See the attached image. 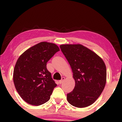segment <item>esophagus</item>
Returning a JSON list of instances; mask_svg holds the SVG:
<instances>
[{
	"label": "esophagus",
	"mask_w": 122,
	"mask_h": 122,
	"mask_svg": "<svg viewBox=\"0 0 122 122\" xmlns=\"http://www.w3.org/2000/svg\"><path fill=\"white\" fill-rule=\"evenodd\" d=\"M64 80H65V77H62L61 78V80H60L59 81H58L59 82V84H62V82L64 81Z\"/></svg>",
	"instance_id": "obj_1"
}]
</instances>
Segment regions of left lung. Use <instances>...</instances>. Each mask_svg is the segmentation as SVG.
<instances>
[{
	"label": "left lung",
	"mask_w": 122,
	"mask_h": 122,
	"mask_svg": "<svg viewBox=\"0 0 122 122\" xmlns=\"http://www.w3.org/2000/svg\"><path fill=\"white\" fill-rule=\"evenodd\" d=\"M61 51L72 68L75 86L67 94V100L78 108L93 104L100 96L106 83L104 61L96 53L81 45H62Z\"/></svg>",
	"instance_id": "left-lung-1"
}]
</instances>
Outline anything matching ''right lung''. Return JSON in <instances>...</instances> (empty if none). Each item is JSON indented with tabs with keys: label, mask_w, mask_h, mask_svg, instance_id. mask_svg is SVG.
Wrapping results in <instances>:
<instances>
[{
	"label": "right lung",
	"mask_w": 122,
	"mask_h": 122,
	"mask_svg": "<svg viewBox=\"0 0 122 122\" xmlns=\"http://www.w3.org/2000/svg\"><path fill=\"white\" fill-rule=\"evenodd\" d=\"M60 49L56 44L42 42L25 51L19 57L13 74L15 87L26 103L40 106L50 98L57 84L46 64Z\"/></svg>",
	"instance_id": "1"
}]
</instances>
